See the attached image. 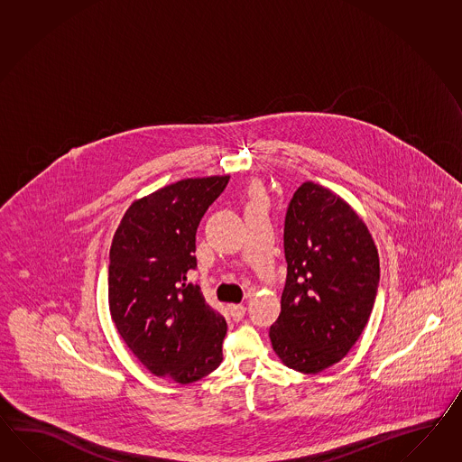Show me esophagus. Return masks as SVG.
<instances>
[{
    "label": "esophagus",
    "mask_w": 462,
    "mask_h": 462,
    "mask_svg": "<svg viewBox=\"0 0 462 462\" xmlns=\"http://www.w3.org/2000/svg\"><path fill=\"white\" fill-rule=\"evenodd\" d=\"M228 314L234 320H242V317L245 315V307L242 304L228 305Z\"/></svg>",
    "instance_id": "34e87169"
}]
</instances>
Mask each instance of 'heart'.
I'll use <instances>...</instances> for the list:
<instances>
[{
    "instance_id": "b5f03b06",
    "label": "heart",
    "mask_w": 462,
    "mask_h": 462,
    "mask_svg": "<svg viewBox=\"0 0 462 462\" xmlns=\"http://www.w3.org/2000/svg\"><path fill=\"white\" fill-rule=\"evenodd\" d=\"M257 195H259V193H255V195H254V197H257Z\"/></svg>"
}]
</instances>
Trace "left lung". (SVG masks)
Returning <instances> with one entry per match:
<instances>
[{
  "label": "left lung",
  "instance_id": "left-lung-1",
  "mask_svg": "<svg viewBox=\"0 0 462 462\" xmlns=\"http://www.w3.org/2000/svg\"><path fill=\"white\" fill-rule=\"evenodd\" d=\"M283 248L287 281L272 347L287 367L317 374L344 359L367 324L379 254L349 203L314 181L293 193Z\"/></svg>",
  "mask_w": 462,
  "mask_h": 462
}]
</instances>
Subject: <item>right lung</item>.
Segmentation results:
<instances>
[{
    "instance_id": "1",
    "label": "right lung",
    "mask_w": 462,
    "mask_h": 462,
    "mask_svg": "<svg viewBox=\"0 0 462 462\" xmlns=\"http://www.w3.org/2000/svg\"><path fill=\"white\" fill-rule=\"evenodd\" d=\"M228 175L185 179L138 199L113 236L108 304L128 349L148 371L190 383L222 362L226 322L187 282L195 234Z\"/></svg>"
}]
</instances>
